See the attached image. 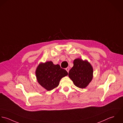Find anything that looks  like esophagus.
<instances>
[{
	"label": "esophagus",
	"mask_w": 123,
	"mask_h": 123,
	"mask_svg": "<svg viewBox=\"0 0 123 123\" xmlns=\"http://www.w3.org/2000/svg\"><path fill=\"white\" fill-rule=\"evenodd\" d=\"M66 70H67V71L68 73L69 70V68H66Z\"/></svg>",
	"instance_id": "1"
}]
</instances>
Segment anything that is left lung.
I'll return each mask as SVG.
<instances>
[{"instance_id":"8db88e82","label":"left lung","mask_w":123,"mask_h":123,"mask_svg":"<svg viewBox=\"0 0 123 123\" xmlns=\"http://www.w3.org/2000/svg\"><path fill=\"white\" fill-rule=\"evenodd\" d=\"M73 63L74 66L69 70L68 76L76 86L84 88L93 78V68L87 61L80 58L74 59Z\"/></svg>"}]
</instances>
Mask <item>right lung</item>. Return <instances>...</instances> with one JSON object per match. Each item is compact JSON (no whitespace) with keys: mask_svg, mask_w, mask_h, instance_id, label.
I'll return each mask as SVG.
<instances>
[{"mask_svg":"<svg viewBox=\"0 0 123 123\" xmlns=\"http://www.w3.org/2000/svg\"><path fill=\"white\" fill-rule=\"evenodd\" d=\"M36 76L39 84L48 91L56 87L60 79L68 74V72L59 65L51 61L40 63L37 68Z\"/></svg>","mask_w":123,"mask_h":123,"instance_id":"obj_1","label":"right lung"}]
</instances>
